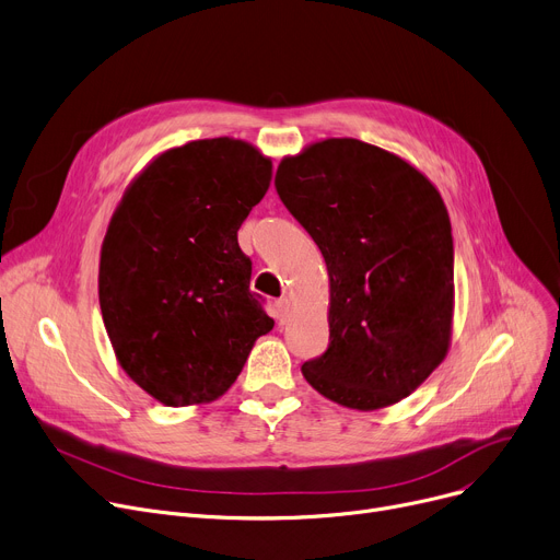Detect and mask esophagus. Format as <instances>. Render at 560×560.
<instances>
[{
  "label": "esophagus",
  "instance_id": "esophagus-1",
  "mask_svg": "<svg viewBox=\"0 0 560 560\" xmlns=\"http://www.w3.org/2000/svg\"><path fill=\"white\" fill-rule=\"evenodd\" d=\"M287 316H289V301H287V299H280V301L276 303V320L282 325V323L287 320Z\"/></svg>",
  "mask_w": 560,
  "mask_h": 560
}]
</instances>
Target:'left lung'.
I'll return each mask as SVG.
<instances>
[{
	"mask_svg": "<svg viewBox=\"0 0 560 560\" xmlns=\"http://www.w3.org/2000/svg\"><path fill=\"white\" fill-rule=\"evenodd\" d=\"M276 189L330 276V343L305 361V380L348 409L400 402L452 337L454 244L439 189L402 158L352 138L284 158Z\"/></svg>",
	"mask_w": 560,
	"mask_h": 560,
	"instance_id": "8db88e82",
	"label": "left lung"
}]
</instances>
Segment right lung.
Segmentation results:
<instances>
[{
  "instance_id": "obj_1",
  "label": "right lung",
  "mask_w": 560,
  "mask_h": 560,
  "mask_svg": "<svg viewBox=\"0 0 560 560\" xmlns=\"http://www.w3.org/2000/svg\"><path fill=\"white\" fill-rule=\"evenodd\" d=\"M271 170L248 142L196 140L158 155L110 219L98 305L121 369L162 405L217 400L273 330L237 242Z\"/></svg>"
}]
</instances>
